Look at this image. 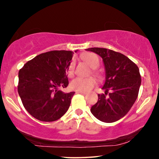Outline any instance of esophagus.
Listing matches in <instances>:
<instances>
[{"label":"esophagus","mask_w":159,"mask_h":159,"mask_svg":"<svg viewBox=\"0 0 159 159\" xmlns=\"http://www.w3.org/2000/svg\"><path fill=\"white\" fill-rule=\"evenodd\" d=\"M76 92H77V93H81V94H87V92H84V91H77Z\"/></svg>","instance_id":"34e87169"}]
</instances>
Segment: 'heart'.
<instances>
[{"instance_id":"1","label":"heart","mask_w":159,"mask_h":159,"mask_svg":"<svg viewBox=\"0 0 159 159\" xmlns=\"http://www.w3.org/2000/svg\"><path fill=\"white\" fill-rule=\"evenodd\" d=\"M84 59L89 64V66L92 68H97L99 66V59L94 53H87L83 56ZM75 65L74 62L71 61L68 67L67 73L70 76L73 75L74 73ZM96 84V80L93 77L81 78L78 77L73 79L70 83L71 88L76 91H84L87 92L94 87Z\"/></svg>"}]
</instances>
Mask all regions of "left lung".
I'll return each mask as SVG.
<instances>
[{
	"instance_id": "1",
	"label": "left lung",
	"mask_w": 159,
	"mask_h": 159,
	"mask_svg": "<svg viewBox=\"0 0 159 159\" xmlns=\"http://www.w3.org/2000/svg\"><path fill=\"white\" fill-rule=\"evenodd\" d=\"M86 51L94 52L103 59L106 71L102 87L105 94H98V100L92 106V114L102 122L117 121L130 111L138 97L141 85L139 67L127 56L111 50L91 48Z\"/></svg>"
}]
</instances>
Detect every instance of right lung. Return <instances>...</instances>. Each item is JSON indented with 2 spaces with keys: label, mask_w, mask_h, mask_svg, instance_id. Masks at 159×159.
<instances>
[{
  "label": "right lung",
  "mask_w": 159,
  "mask_h": 159,
  "mask_svg": "<svg viewBox=\"0 0 159 159\" xmlns=\"http://www.w3.org/2000/svg\"><path fill=\"white\" fill-rule=\"evenodd\" d=\"M73 53L70 51L46 52L20 70L18 93L24 107L36 119L56 121L67 111L75 92L65 93L59 88L69 84L67 73Z\"/></svg>",
  "instance_id": "right-lung-1"
}]
</instances>
